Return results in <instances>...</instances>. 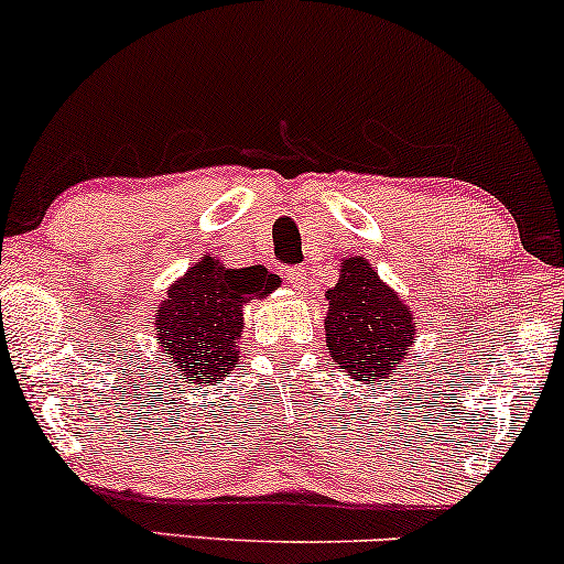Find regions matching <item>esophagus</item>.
Segmentation results:
<instances>
[{
  "label": "esophagus",
  "mask_w": 564,
  "mask_h": 564,
  "mask_svg": "<svg viewBox=\"0 0 564 564\" xmlns=\"http://www.w3.org/2000/svg\"><path fill=\"white\" fill-rule=\"evenodd\" d=\"M286 281L294 289L302 291L304 286H307V270H304L302 264H296V268H286Z\"/></svg>",
  "instance_id": "1"
}]
</instances>
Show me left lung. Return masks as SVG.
<instances>
[{
	"mask_svg": "<svg viewBox=\"0 0 564 564\" xmlns=\"http://www.w3.org/2000/svg\"><path fill=\"white\" fill-rule=\"evenodd\" d=\"M413 334L411 310L379 281L371 264L364 257L341 262L326 315V345L336 364L371 384L403 364Z\"/></svg>",
	"mask_w": 564,
	"mask_h": 564,
	"instance_id": "8db88e82",
	"label": "left lung"
}]
</instances>
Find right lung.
I'll list each match as a JSON object with an SVG mask.
<instances>
[{
    "mask_svg": "<svg viewBox=\"0 0 564 564\" xmlns=\"http://www.w3.org/2000/svg\"><path fill=\"white\" fill-rule=\"evenodd\" d=\"M278 275L262 264L223 268L204 257L170 289V300L159 307L156 336L191 384H209L238 364L243 302L268 296L278 286Z\"/></svg>",
    "mask_w": 564,
    "mask_h": 564,
    "instance_id": "obj_1",
    "label": "right lung"
}]
</instances>
